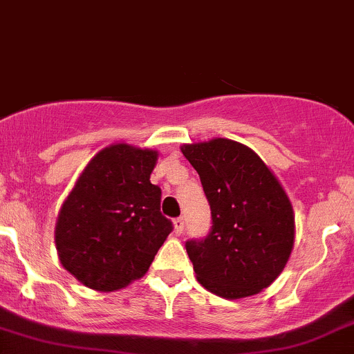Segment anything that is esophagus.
<instances>
[{"label": "esophagus", "instance_id": "esophagus-1", "mask_svg": "<svg viewBox=\"0 0 354 354\" xmlns=\"http://www.w3.org/2000/svg\"><path fill=\"white\" fill-rule=\"evenodd\" d=\"M174 231L177 234H180L184 231V218H176L174 219Z\"/></svg>", "mask_w": 354, "mask_h": 354}]
</instances>
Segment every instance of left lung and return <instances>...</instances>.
<instances>
[{"label":"left lung","instance_id":"8db88e82","mask_svg":"<svg viewBox=\"0 0 354 354\" xmlns=\"http://www.w3.org/2000/svg\"><path fill=\"white\" fill-rule=\"evenodd\" d=\"M211 206L206 238L185 243L197 280L212 294L241 299L267 288L294 248L290 201L257 153L227 138L180 148Z\"/></svg>","mask_w":354,"mask_h":354}]
</instances>
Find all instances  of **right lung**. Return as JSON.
I'll list each match as a JSON object with an SVG mask.
<instances>
[{"mask_svg":"<svg viewBox=\"0 0 354 354\" xmlns=\"http://www.w3.org/2000/svg\"><path fill=\"white\" fill-rule=\"evenodd\" d=\"M158 153L116 143L86 165L55 224L62 267L86 287L113 292L142 279L172 231L150 182Z\"/></svg>","mask_w":354,"mask_h":354,"instance_id":"1","label":"right lung"}]
</instances>
